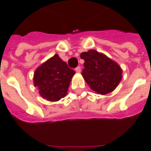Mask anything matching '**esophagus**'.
Wrapping results in <instances>:
<instances>
[{"label":"esophagus","instance_id":"34e87169","mask_svg":"<svg viewBox=\"0 0 151 151\" xmlns=\"http://www.w3.org/2000/svg\"><path fill=\"white\" fill-rule=\"evenodd\" d=\"M75 71L78 73L80 72V71H81V67H80V66H78L77 68H75Z\"/></svg>","mask_w":151,"mask_h":151}]
</instances>
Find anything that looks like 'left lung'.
I'll return each instance as SVG.
<instances>
[{
	"label": "left lung",
	"mask_w": 151,
	"mask_h": 151,
	"mask_svg": "<svg viewBox=\"0 0 151 151\" xmlns=\"http://www.w3.org/2000/svg\"><path fill=\"white\" fill-rule=\"evenodd\" d=\"M80 56L85 60L82 74L92 90L105 95L115 89L122 79L119 65L95 50L83 52Z\"/></svg>",
	"instance_id": "1"
}]
</instances>
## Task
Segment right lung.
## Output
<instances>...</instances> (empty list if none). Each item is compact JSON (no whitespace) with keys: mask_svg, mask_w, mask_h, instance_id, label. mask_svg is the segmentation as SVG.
Returning a JSON list of instances; mask_svg holds the SVG:
<instances>
[{"mask_svg":"<svg viewBox=\"0 0 151 151\" xmlns=\"http://www.w3.org/2000/svg\"><path fill=\"white\" fill-rule=\"evenodd\" d=\"M74 70L55 55L37 68L34 73V85L37 86L39 93L50 101H57L65 97L74 75Z\"/></svg>","mask_w":151,"mask_h":151,"instance_id":"1","label":"right lung"}]
</instances>
